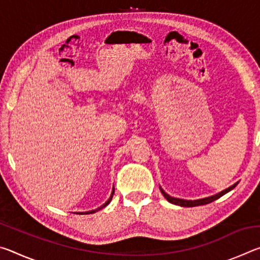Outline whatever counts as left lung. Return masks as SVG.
<instances>
[{
    "mask_svg": "<svg viewBox=\"0 0 260 260\" xmlns=\"http://www.w3.org/2000/svg\"><path fill=\"white\" fill-rule=\"evenodd\" d=\"M237 183H239V182H236V183L233 184V186L226 188L225 190H222V191H220V192H218V193H215V195L209 196V197H205V199L193 200V201H191V200L175 199V197H172V196H170L169 193H166L164 190H162L161 187H159V189H160V191H161L162 195H164L165 199H166L167 201H169L170 203H172V204H174V205H179V206H188V208H192V206H199V205L209 204V203H211V202H213V201H215V200L220 199V197L225 195V193H227L228 191H231L232 189H234V188L236 187V184H237Z\"/></svg>",
    "mask_w": 260,
    "mask_h": 260,
    "instance_id": "8db88e82",
    "label": "left lung"
}]
</instances>
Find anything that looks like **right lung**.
<instances>
[{
	"label": "right lung",
	"instance_id": "obj_1",
	"mask_svg": "<svg viewBox=\"0 0 260 260\" xmlns=\"http://www.w3.org/2000/svg\"><path fill=\"white\" fill-rule=\"evenodd\" d=\"M113 193H114V187L112 188V192H111V195H110V199L105 202V203L103 204V205H101L100 208H98V209H95V210H91V211H87V212H76V213H78V214H90V213H95V212H98V211H100L101 209H103V208H105V206H107L110 202H111V200H112V197H113Z\"/></svg>",
	"mask_w": 260,
	"mask_h": 260
}]
</instances>
